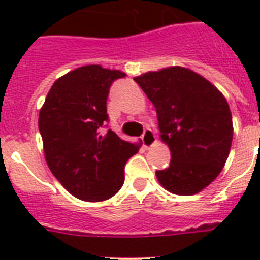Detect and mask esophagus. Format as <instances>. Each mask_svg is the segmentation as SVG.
I'll return each instance as SVG.
<instances>
[{
	"mask_svg": "<svg viewBox=\"0 0 260 260\" xmlns=\"http://www.w3.org/2000/svg\"><path fill=\"white\" fill-rule=\"evenodd\" d=\"M142 142L144 148H150V147H152L156 143V136H155V134L151 129H146L142 136Z\"/></svg>",
	"mask_w": 260,
	"mask_h": 260,
	"instance_id": "1",
	"label": "esophagus"
}]
</instances>
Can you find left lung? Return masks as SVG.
Segmentation results:
<instances>
[{"mask_svg": "<svg viewBox=\"0 0 260 260\" xmlns=\"http://www.w3.org/2000/svg\"><path fill=\"white\" fill-rule=\"evenodd\" d=\"M158 114L160 139L169 146V169L156 171L170 193L193 196L221 173L234 125L225 97L202 75L173 66L135 77Z\"/></svg>", "mask_w": 260, "mask_h": 260, "instance_id": "8db88e82", "label": "left lung"}]
</instances>
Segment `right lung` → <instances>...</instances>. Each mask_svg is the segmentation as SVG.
<instances>
[{
  "mask_svg": "<svg viewBox=\"0 0 260 260\" xmlns=\"http://www.w3.org/2000/svg\"><path fill=\"white\" fill-rule=\"evenodd\" d=\"M125 73L100 64L78 67L51 86L39 113L46 162L64 189L89 202L113 197L124 183L126 160L140 144L101 128L109 120L106 100Z\"/></svg>",
  "mask_w": 260,
  "mask_h": 260,
  "instance_id": "obj_1",
  "label": "right lung"
}]
</instances>
